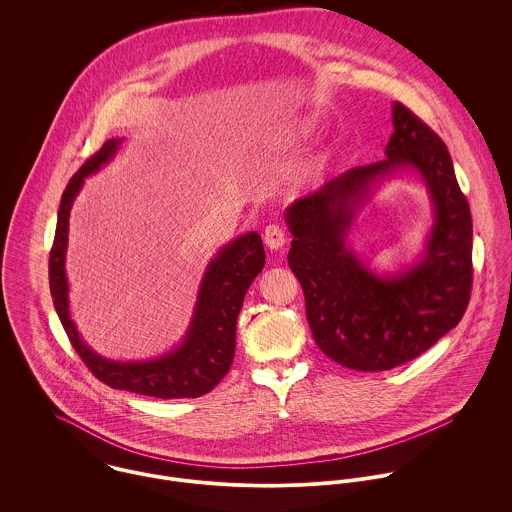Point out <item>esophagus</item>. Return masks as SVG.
Segmentation results:
<instances>
[{"mask_svg": "<svg viewBox=\"0 0 512 512\" xmlns=\"http://www.w3.org/2000/svg\"><path fill=\"white\" fill-rule=\"evenodd\" d=\"M264 244L270 250H280L286 244V234L278 224H268L264 230Z\"/></svg>", "mask_w": 512, "mask_h": 512, "instance_id": "esophagus-1", "label": "esophagus"}]
</instances>
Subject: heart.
I'll return each mask as SVG.
<instances>
[{
  "instance_id": "1",
  "label": "heart",
  "mask_w": 512,
  "mask_h": 512,
  "mask_svg": "<svg viewBox=\"0 0 512 512\" xmlns=\"http://www.w3.org/2000/svg\"><path fill=\"white\" fill-rule=\"evenodd\" d=\"M313 130H315V122H313L311 118H303V120H299V122L295 124L292 140H303V138H309V136L313 134ZM331 157H333V151H331V149H327V151L319 153L315 159H311V161L305 165V169L301 171V177H313V175L321 173V171L329 165Z\"/></svg>"
}]
</instances>
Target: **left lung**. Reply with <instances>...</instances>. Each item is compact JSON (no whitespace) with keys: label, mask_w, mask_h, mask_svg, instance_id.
I'll return each instance as SVG.
<instances>
[{"label":"left lung","mask_w":512,"mask_h":512,"mask_svg":"<svg viewBox=\"0 0 512 512\" xmlns=\"http://www.w3.org/2000/svg\"><path fill=\"white\" fill-rule=\"evenodd\" d=\"M392 126L382 161L345 171L284 215L293 236L288 264L317 347L339 365L368 372L404 365L436 345L461 321L473 282V222L447 147L398 102ZM402 172L425 185L433 224L410 263L376 271L350 234L371 195Z\"/></svg>","instance_id":"obj_1"}]
</instances>
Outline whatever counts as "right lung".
<instances>
[{"label":"right lung","mask_w":512,"mask_h":512,"mask_svg":"<svg viewBox=\"0 0 512 512\" xmlns=\"http://www.w3.org/2000/svg\"><path fill=\"white\" fill-rule=\"evenodd\" d=\"M124 138H112L94 153L69 181L59 215L49 258V286L57 315L73 343L74 351L104 384L153 398H199L211 392L234 359L236 319L244 295L262 272L266 254L258 232H244L220 246L199 284L193 315L183 339L167 353L147 361H114L96 353L78 333L71 317L67 248L69 219L74 199L84 179L98 173L114 159Z\"/></svg>","instance_id":"add662e5"}]
</instances>
